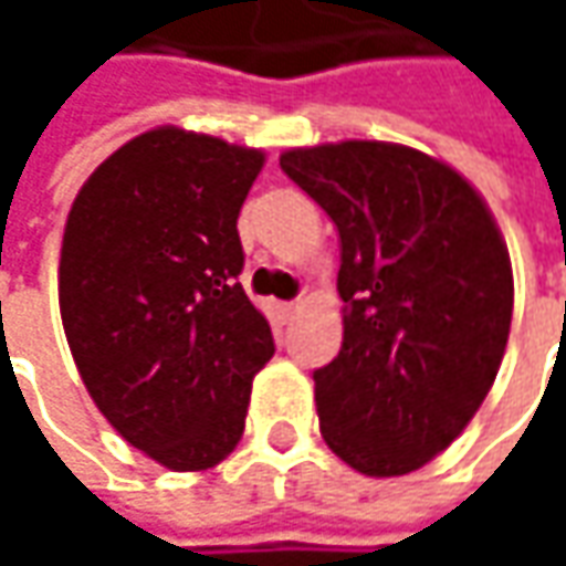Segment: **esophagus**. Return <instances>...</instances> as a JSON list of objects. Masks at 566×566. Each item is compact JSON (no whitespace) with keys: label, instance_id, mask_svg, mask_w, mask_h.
Masks as SVG:
<instances>
[{"label":"esophagus","instance_id":"obj_1","mask_svg":"<svg viewBox=\"0 0 566 566\" xmlns=\"http://www.w3.org/2000/svg\"><path fill=\"white\" fill-rule=\"evenodd\" d=\"M295 312H298V305H295V302H280V305H276V317H280L283 324H286V321H293Z\"/></svg>","mask_w":566,"mask_h":566}]
</instances>
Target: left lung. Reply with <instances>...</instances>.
<instances>
[{"mask_svg":"<svg viewBox=\"0 0 566 566\" xmlns=\"http://www.w3.org/2000/svg\"><path fill=\"white\" fill-rule=\"evenodd\" d=\"M280 166L339 232L343 346L315 371L321 434L365 475H406L489 397L511 334L507 245L479 191L422 150L321 144Z\"/></svg>","mask_w":566,"mask_h":566,"instance_id":"left-lung-1","label":"left lung"}]
</instances>
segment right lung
Wrapping results in <instances>:
<instances>
[{"instance_id": "obj_1", "label": "right lung", "mask_w": 566, "mask_h": 566, "mask_svg": "<svg viewBox=\"0 0 566 566\" xmlns=\"http://www.w3.org/2000/svg\"><path fill=\"white\" fill-rule=\"evenodd\" d=\"M264 154L154 128L94 169L62 235L59 312L106 422L176 472L239 444L268 317L239 283V210Z\"/></svg>"}]
</instances>
